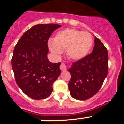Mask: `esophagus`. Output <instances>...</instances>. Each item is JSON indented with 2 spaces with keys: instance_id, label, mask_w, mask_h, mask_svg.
<instances>
[{
  "instance_id": "1",
  "label": "esophagus",
  "mask_w": 124,
  "mask_h": 124,
  "mask_svg": "<svg viewBox=\"0 0 124 124\" xmlns=\"http://www.w3.org/2000/svg\"><path fill=\"white\" fill-rule=\"evenodd\" d=\"M60 68V70H61L62 71H66V70H67V68H66V64L63 63H61Z\"/></svg>"
}]
</instances>
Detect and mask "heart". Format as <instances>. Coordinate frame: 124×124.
Segmentation results:
<instances>
[{
    "label": "heart",
    "mask_w": 124,
    "mask_h": 124,
    "mask_svg": "<svg viewBox=\"0 0 124 124\" xmlns=\"http://www.w3.org/2000/svg\"><path fill=\"white\" fill-rule=\"evenodd\" d=\"M93 37L87 31L76 29H65L57 33L48 41L50 50L56 54L66 50V54L73 60L83 59L89 53L93 46Z\"/></svg>",
    "instance_id": "b5f03b06"
}]
</instances>
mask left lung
<instances>
[{"label":"left lung","mask_w":124,"mask_h":124,"mask_svg":"<svg viewBox=\"0 0 124 124\" xmlns=\"http://www.w3.org/2000/svg\"><path fill=\"white\" fill-rule=\"evenodd\" d=\"M93 51L72 64L68 70L71 78L69 81L70 94L78 100H86L99 91L108 73L107 48L95 37Z\"/></svg>","instance_id":"1"}]
</instances>
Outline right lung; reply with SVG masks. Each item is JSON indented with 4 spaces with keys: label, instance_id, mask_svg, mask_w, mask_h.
I'll return each instance as SVG.
<instances>
[{
    "label": "right lung",
    "instance_id": "right-lung-1",
    "mask_svg": "<svg viewBox=\"0 0 124 124\" xmlns=\"http://www.w3.org/2000/svg\"><path fill=\"white\" fill-rule=\"evenodd\" d=\"M61 27L57 24L36 25L25 31L14 48L12 67L18 87L33 99H45L53 91V84L61 73V63L47 58L48 41Z\"/></svg>",
    "mask_w": 124,
    "mask_h": 124
}]
</instances>
